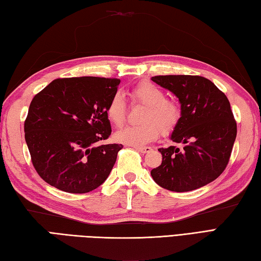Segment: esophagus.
I'll return each mask as SVG.
<instances>
[{
    "instance_id": "1",
    "label": "esophagus",
    "mask_w": 261,
    "mask_h": 261,
    "mask_svg": "<svg viewBox=\"0 0 261 261\" xmlns=\"http://www.w3.org/2000/svg\"><path fill=\"white\" fill-rule=\"evenodd\" d=\"M136 150H138L139 152L142 153H146V152H150L151 151V148L150 147H141V146H135L134 147Z\"/></svg>"
}]
</instances>
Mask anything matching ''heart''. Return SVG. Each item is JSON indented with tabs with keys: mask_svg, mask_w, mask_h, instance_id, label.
<instances>
[{
	"mask_svg": "<svg viewBox=\"0 0 261 261\" xmlns=\"http://www.w3.org/2000/svg\"><path fill=\"white\" fill-rule=\"evenodd\" d=\"M134 103L145 104L140 121L142 123L129 125L116 132L115 139L126 145H145L156 139L162 131L167 135L178 124L181 116V108L174 98L166 97V93L150 82H142L129 91ZM127 107L120 94H114L107 107V116L115 126L124 124Z\"/></svg>",
	"mask_w": 261,
	"mask_h": 261,
	"instance_id": "b5f03b06",
	"label": "heart"
}]
</instances>
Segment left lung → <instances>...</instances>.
<instances>
[{"label":"left lung","mask_w":261,"mask_h":261,"mask_svg":"<svg viewBox=\"0 0 261 261\" xmlns=\"http://www.w3.org/2000/svg\"><path fill=\"white\" fill-rule=\"evenodd\" d=\"M151 80L178 97L181 116L171 140L159 148L163 162L151 170L153 180L171 192H190L223 173L237 137V122L225 94L202 76L159 75Z\"/></svg>","instance_id":"left-lung-1"}]
</instances>
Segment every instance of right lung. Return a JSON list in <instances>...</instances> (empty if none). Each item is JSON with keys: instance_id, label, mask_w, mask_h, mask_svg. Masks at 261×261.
Segmentation results:
<instances>
[{"instance_id": "right-lung-1", "label": "right lung", "mask_w": 261, "mask_h": 261, "mask_svg": "<svg viewBox=\"0 0 261 261\" xmlns=\"http://www.w3.org/2000/svg\"><path fill=\"white\" fill-rule=\"evenodd\" d=\"M119 79H57L36 94L24 121V138L38 175L60 191L83 194L108 178L122 149L98 146L110 137L107 107Z\"/></svg>"}]
</instances>
